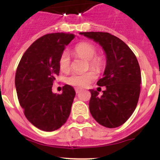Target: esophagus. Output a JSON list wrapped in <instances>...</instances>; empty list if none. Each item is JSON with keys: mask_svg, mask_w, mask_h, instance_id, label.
Segmentation results:
<instances>
[{"mask_svg": "<svg viewBox=\"0 0 160 160\" xmlns=\"http://www.w3.org/2000/svg\"><path fill=\"white\" fill-rule=\"evenodd\" d=\"M80 90H80V88H75V91H76V93H80Z\"/></svg>", "mask_w": 160, "mask_h": 160, "instance_id": "34e87169", "label": "esophagus"}]
</instances>
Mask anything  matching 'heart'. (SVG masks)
Returning <instances> with one entry per match:
<instances>
[{"instance_id": "obj_1", "label": "heart", "mask_w": 160, "mask_h": 160, "mask_svg": "<svg viewBox=\"0 0 160 160\" xmlns=\"http://www.w3.org/2000/svg\"><path fill=\"white\" fill-rule=\"evenodd\" d=\"M76 54L83 59L88 60L90 68L99 70L103 65V61L101 58L94 57L98 49L93 44L89 42H80L74 48ZM59 67L62 72H68L70 69V56L67 51H64L61 54L59 59ZM97 74L94 71H88L86 72H73L67 78V81L69 84L77 88H84L94 80Z\"/></svg>"}]
</instances>
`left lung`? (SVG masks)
<instances>
[{"label": "left lung", "instance_id": "left-lung-1", "mask_svg": "<svg viewBox=\"0 0 160 160\" xmlns=\"http://www.w3.org/2000/svg\"><path fill=\"white\" fill-rule=\"evenodd\" d=\"M102 47L106 67L97 84L105 86L103 94L91 93L89 109L97 122L106 128L123 125L136 108L140 93L141 71L136 56L122 40L108 32H80Z\"/></svg>", "mask_w": 160, "mask_h": 160}]
</instances>
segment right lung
Returning <instances> with one entry per match:
<instances>
[{"label": "right lung", "instance_id": "1", "mask_svg": "<svg viewBox=\"0 0 160 160\" xmlns=\"http://www.w3.org/2000/svg\"><path fill=\"white\" fill-rule=\"evenodd\" d=\"M75 38L70 33H51L38 38L25 51L15 73V88L24 114L36 128L52 132L69 118L76 92L66 84L61 94L52 88L59 73V59Z\"/></svg>", "mask_w": 160, "mask_h": 160}]
</instances>
